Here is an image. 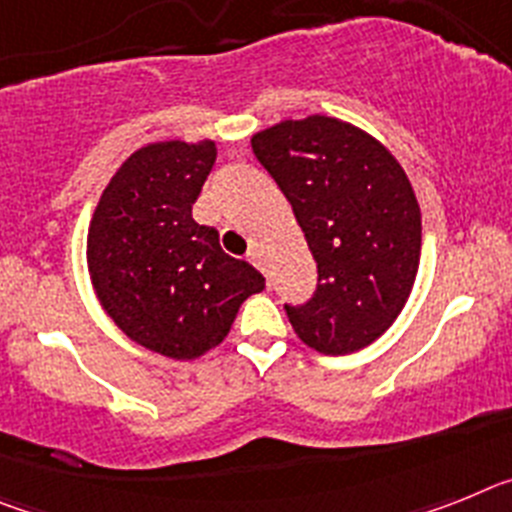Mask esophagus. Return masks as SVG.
<instances>
[{
	"mask_svg": "<svg viewBox=\"0 0 512 512\" xmlns=\"http://www.w3.org/2000/svg\"><path fill=\"white\" fill-rule=\"evenodd\" d=\"M248 261H251V264L256 266V269L264 271V253H261L259 248H253V251L248 253Z\"/></svg>",
	"mask_w": 512,
	"mask_h": 512,
	"instance_id": "34e87169",
	"label": "esophagus"
}]
</instances>
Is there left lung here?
<instances>
[{"label": "left lung", "mask_w": 512, "mask_h": 512, "mask_svg": "<svg viewBox=\"0 0 512 512\" xmlns=\"http://www.w3.org/2000/svg\"><path fill=\"white\" fill-rule=\"evenodd\" d=\"M253 156L292 205L318 289L287 318L325 356L361 351L390 328L420 264L413 184L374 135L328 115L282 120L253 133Z\"/></svg>", "instance_id": "8db88e82"}]
</instances>
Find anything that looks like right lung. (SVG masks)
<instances>
[{"label":"right lung","instance_id":"right-lung-1","mask_svg":"<svg viewBox=\"0 0 512 512\" xmlns=\"http://www.w3.org/2000/svg\"><path fill=\"white\" fill-rule=\"evenodd\" d=\"M217 158L215 140H156L122 161L87 230L94 295L133 343L194 361L225 341L266 279L220 248L192 205Z\"/></svg>","mask_w":512,"mask_h":512}]
</instances>
